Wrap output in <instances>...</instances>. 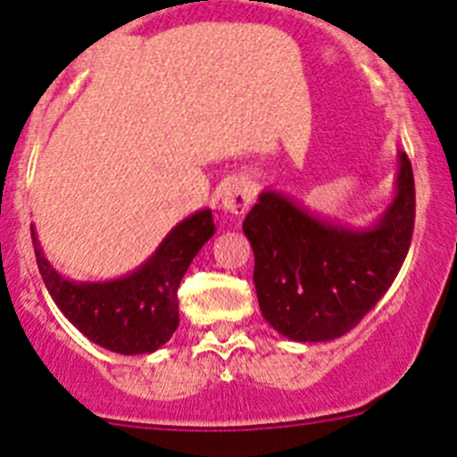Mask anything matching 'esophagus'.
Masks as SVG:
<instances>
[{"label":"esophagus","instance_id":"esophagus-1","mask_svg":"<svg viewBox=\"0 0 457 457\" xmlns=\"http://www.w3.org/2000/svg\"><path fill=\"white\" fill-rule=\"evenodd\" d=\"M250 203H253V193H250L245 179H229L223 187V191H220V207L229 216H244L250 209Z\"/></svg>","mask_w":457,"mask_h":457}]
</instances>
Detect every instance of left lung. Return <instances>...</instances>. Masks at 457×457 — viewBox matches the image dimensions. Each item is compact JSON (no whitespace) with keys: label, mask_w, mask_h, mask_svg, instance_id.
Segmentation results:
<instances>
[{"label":"left lung","mask_w":457,"mask_h":457,"mask_svg":"<svg viewBox=\"0 0 457 457\" xmlns=\"http://www.w3.org/2000/svg\"><path fill=\"white\" fill-rule=\"evenodd\" d=\"M414 175L398 152L396 193L369 228L307 212L279 191H262L244 220L254 253L259 310L291 341L346 335L387 294L410 250Z\"/></svg>","instance_id":"1"}]
</instances>
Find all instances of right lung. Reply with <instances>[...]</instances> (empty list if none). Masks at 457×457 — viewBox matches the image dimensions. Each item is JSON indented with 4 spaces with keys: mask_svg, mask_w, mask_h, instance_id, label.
Segmentation results:
<instances>
[{
    "mask_svg": "<svg viewBox=\"0 0 457 457\" xmlns=\"http://www.w3.org/2000/svg\"><path fill=\"white\" fill-rule=\"evenodd\" d=\"M213 232L212 209H200L175 225L137 270L106 282L63 278L43 254L34 228L31 238L45 287L65 319L106 351L143 355L162 348L178 330V287Z\"/></svg>",
    "mask_w": 457,
    "mask_h": 457,
    "instance_id": "add662e5",
    "label": "right lung"
}]
</instances>
